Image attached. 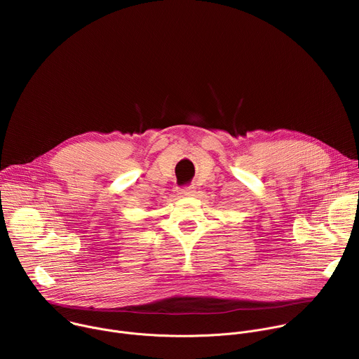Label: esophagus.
I'll list each match as a JSON object with an SVG mask.
<instances>
[{"label":"esophagus","mask_w":359,"mask_h":359,"mask_svg":"<svg viewBox=\"0 0 359 359\" xmlns=\"http://www.w3.org/2000/svg\"><path fill=\"white\" fill-rule=\"evenodd\" d=\"M193 193H194V187H193V186H184V187L179 189V194H180L182 197H184V196H191Z\"/></svg>","instance_id":"obj_1"}]
</instances>
